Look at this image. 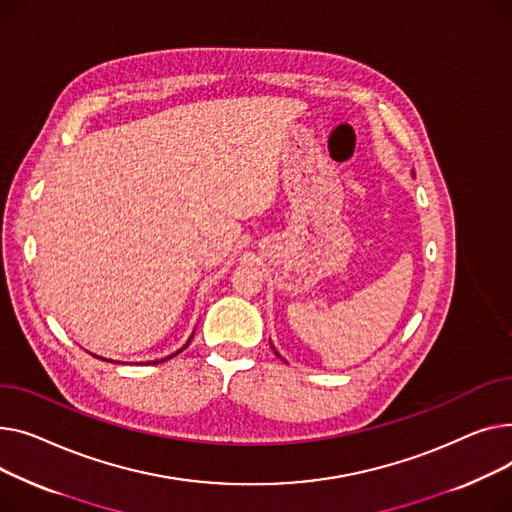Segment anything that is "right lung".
Returning <instances> with one entry per match:
<instances>
[{
  "label": "right lung",
  "mask_w": 512,
  "mask_h": 512,
  "mask_svg": "<svg viewBox=\"0 0 512 512\" xmlns=\"http://www.w3.org/2000/svg\"><path fill=\"white\" fill-rule=\"evenodd\" d=\"M192 337H194V335H192ZM192 337H190V341H192ZM190 341H188V343H186V345H184V347H182V349H186V347H188V345H190ZM182 349H179V351H182ZM179 351H175V353H173V355H177V353H179ZM173 355H167V357H163V359H157V362H155V364H159V362H167V359H171V357H173Z\"/></svg>",
  "instance_id": "obj_1"
}]
</instances>
